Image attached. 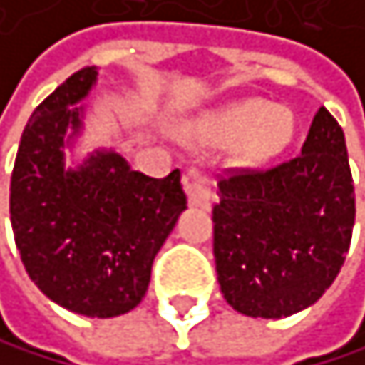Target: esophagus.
Wrapping results in <instances>:
<instances>
[{
	"mask_svg": "<svg viewBox=\"0 0 365 365\" xmlns=\"http://www.w3.org/2000/svg\"><path fill=\"white\" fill-rule=\"evenodd\" d=\"M184 190L188 195V202L192 204V207H200V209H209L211 207V184L209 179L195 173V170H190V173L184 177Z\"/></svg>",
	"mask_w": 365,
	"mask_h": 365,
	"instance_id": "1",
	"label": "esophagus"
}]
</instances>
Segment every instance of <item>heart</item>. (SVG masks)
I'll return each mask as SVG.
<instances>
[{
	"label": "heart",
	"mask_w": 365,
	"mask_h": 365,
	"mask_svg": "<svg viewBox=\"0 0 365 365\" xmlns=\"http://www.w3.org/2000/svg\"><path fill=\"white\" fill-rule=\"evenodd\" d=\"M295 133L293 113L266 99H243L213 113L195 129V136L213 147L238 145V156L259 163L279 154Z\"/></svg>",
	"instance_id": "obj_1"
}]
</instances>
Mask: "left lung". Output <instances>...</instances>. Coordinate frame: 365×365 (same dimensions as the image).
Segmentation results:
<instances>
[{
  "label": "left lung",
  "instance_id": "8db88e82",
  "mask_svg": "<svg viewBox=\"0 0 365 365\" xmlns=\"http://www.w3.org/2000/svg\"><path fill=\"white\" fill-rule=\"evenodd\" d=\"M213 257L238 314L286 318L322 297L345 261L354 184L339 122L320 106L302 154L270 170L220 179Z\"/></svg>",
  "mask_w": 365,
  "mask_h": 365
}]
</instances>
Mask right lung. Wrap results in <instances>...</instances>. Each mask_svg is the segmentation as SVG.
I'll use <instances>...</instances> for the list:
<instances>
[{
  "label": "right lung",
  "mask_w": 365,
  "mask_h": 365,
  "mask_svg": "<svg viewBox=\"0 0 365 365\" xmlns=\"http://www.w3.org/2000/svg\"><path fill=\"white\" fill-rule=\"evenodd\" d=\"M97 68L63 81L24 127L11 177V225L31 282L51 302L88 318H115L140 304L152 263L186 209L181 175L133 170L110 147L66 165L83 133L79 103Z\"/></svg>",
  "instance_id": "right-lung-1"
}]
</instances>
